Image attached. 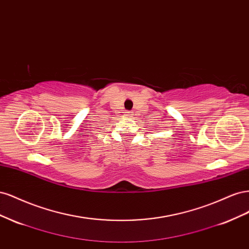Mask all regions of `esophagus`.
I'll return each mask as SVG.
<instances>
[{
  "label": "esophagus",
  "instance_id": "34e87169",
  "mask_svg": "<svg viewBox=\"0 0 249 249\" xmlns=\"http://www.w3.org/2000/svg\"><path fill=\"white\" fill-rule=\"evenodd\" d=\"M126 114H127V115H129V116H130V115H131V112H126Z\"/></svg>",
  "mask_w": 249,
  "mask_h": 249
}]
</instances>
